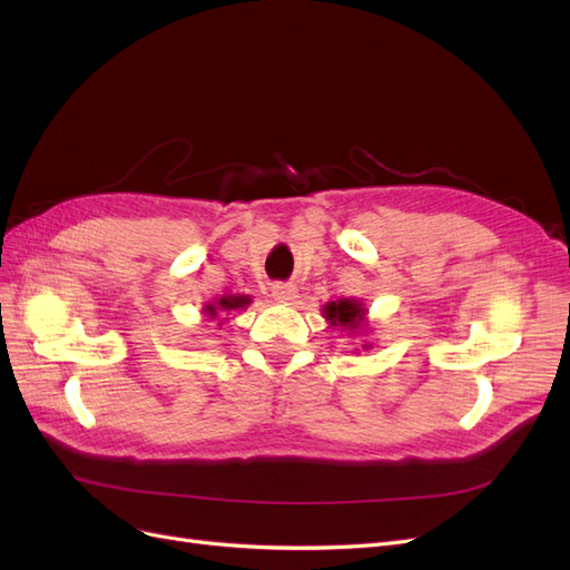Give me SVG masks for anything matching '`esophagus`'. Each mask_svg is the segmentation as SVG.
I'll use <instances>...</instances> for the list:
<instances>
[{
	"label": "esophagus",
	"instance_id": "1",
	"mask_svg": "<svg viewBox=\"0 0 570 570\" xmlns=\"http://www.w3.org/2000/svg\"><path fill=\"white\" fill-rule=\"evenodd\" d=\"M271 297L275 302H281V304H289V302H295V297H297V287L292 283H278V285L271 287Z\"/></svg>",
	"mask_w": 570,
	"mask_h": 570
}]
</instances>
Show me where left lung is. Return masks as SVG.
Masks as SVG:
<instances>
[{
  "instance_id": "8db88e82",
  "label": "left lung",
  "mask_w": 570,
  "mask_h": 570,
  "mask_svg": "<svg viewBox=\"0 0 570 570\" xmlns=\"http://www.w3.org/2000/svg\"><path fill=\"white\" fill-rule=\"evenodd\" d=\"M323 318L331 327H337L340 333L347 335H368V308L361 299L340 297L335 302H327L323 306ZM361 350H371V342L361 344Z\"/></svg>"
}]
</instances>
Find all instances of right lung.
I'll return each instance as SVG.
<instances>
[{"mask_svg":"<svg viewBox=\"0 0 570 570\" xmlns=\"http://www.w3.org/2000/svg\"><path fill=\"white\" fill-rule=\"evenodd\" d=\"M249 304H252L249 295H220L214 302H206L204 304L202 316H206V321H216L218 318V325H223V323L228 321L226 314L243 312V308H247Z\"/></svg>","mask_w":570,"mask_h":570,"instance_id":"1","label":"right lung"}]
</instances>
